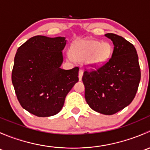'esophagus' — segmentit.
Segmentation results:
<instances>
[{
  "label": "esophagus",
  "instance_id": "obj_1",
  "mask_svg": "<svg viewBox=\"0 0 150 150\" xmlns=\"http://www.w3.org/2000/svg\"><path fill=\"white\" fill-rule=\"evenodd\" d=\"M83 75V71L82 69H80L79 73H78V78H79L80 81H81V80H82Z\"/></svg>",
  "mask_w": 150,
  "mask_h": 150
}]
</instances>
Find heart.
Masks as SVG:
<instances>
[{"instance_id":"b5f03b06","label":"heart","mask_w":150,"mask_h":150,"mask_svg":"<svg viewBox=\"0 0 150 150\" xmlns=\"http://www.w3.org/2000/svg\"><path fill=\"white\" fill-rule=\"evenodd\" d=\"M112 48L108 42L96 40H80L70 47V55L75 61L86 62L91 69H97L104 65L110 58Z\"/></svg>"}]
</instances>
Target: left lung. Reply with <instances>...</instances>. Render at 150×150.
Returning <instances> with one entry per match:
<instances>
[{"mask_svg":"<svg viewBox=\"0 0 150 150\" xmlns=\"http://www.w3.org/2000/svg\"><path fill=\"white\" fill-rule=\"evenodd\" d=\"M104 35L112 41V55L96 71H85V99L97 112L111 115L129 105L141 79L137 50L125 38L113 33Z\"/></svg>","mask_w":150,"mask_h":150,"instance_id":"left-lung-1","label":"left lung"}]
</instances>
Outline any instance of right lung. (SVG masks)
Listing matches in <instances>:
<instances>
[{
    "label": "right lung",
    "mask_w": 150,
    "mask_h": 150,
    "mask_svg": "<svg viewBox=\"0 0 150 150\" xmlns=\"http://www.w3.org/2000/svg\"><path fill=\"white\" fill-rule=\"evenodd\" d=\"M66 38L37 35L17 49L11 80L18 101L38 117L61 111L65 97L78 81L79 68L62 69Z\"/></svg>",
    "instance_id": "obj_1"
}]
</instances>
